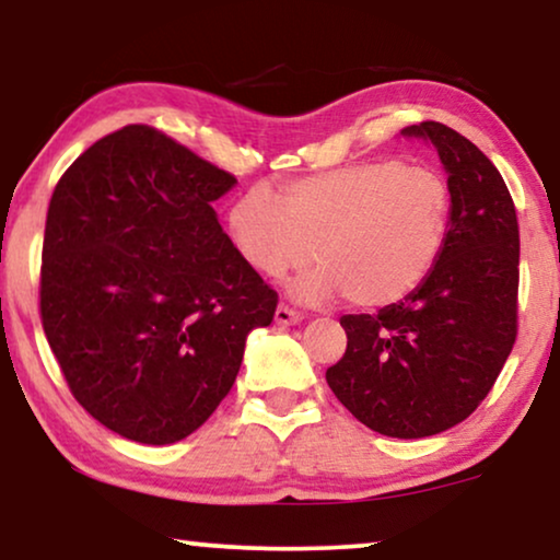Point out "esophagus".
<instances>
[{
	"instance_id": "1",
	"label": "esophagus",
	"mask_w": 560,
	"mask_h": 560,
	"mask_svg": "<svg viewBox=\"0 0 560 560\" xmlns=\"http://www.w3.org/2000/svg\"><path fill=\"white\" fill-rule=\"evenodd\" d=\"M301 320H303L301 313L288 308V305H278V308H275V324L278 326H295L301 324Z\"/></svg>"
}]
</instances>
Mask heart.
<instances>
[{"label":"heart","mask_w":560,"mask_h":560,"mask_svg":"<svg viewBox=\"0 0 560 560\" xmlns=\"http://www.w3.org/2000/svg\"><path fill=\"white\" fill-rule=\"evenodd\" d=\"M451 226V188L439 171L400 160H364L282 186L280 201L255 186L229 209L244 262L267 278L320 267L295 280L298 301L347 298L385 308L423 285Z\"/></svg>","instance_id":"b5f03b06"}]
</instances>
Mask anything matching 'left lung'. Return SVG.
<instances>
[{"label":"left lung","instance_id":"left-lung-1","mask_svg":"<svg viewBox=\"0 0 560 560\" xmlns=\"http://www.w3.org/2000/svg\"><path fill=\"white\" fill-rule=\"evenodd\" d=\"M431 142L451 188V226L431 275L377 316H341L347 351L326 370L339 402L389 439H425L477 410L517 336L520 232L502 175L441 121L405 127Z\"/></svg>","mask_w":560,"mask_h":560}]
</instances>
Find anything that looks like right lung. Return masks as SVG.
<instances>
[{"label":"right lung","instance_id":"obj_1","mask_svg":"<svg viewBox=\"0 0 560 560\" xmlns=\"http://www.w3.org/2000/svg\"><path fill=\"white\" fill-rule=\"evenodd\" d=\"M236 178L129 125L91 144L52 190L40 316L68 387L129 441L165 446L232 389L278 293L244 262L213 201Z\"/></svg>","mask_w":560,"mask_h":560}]
</instances>
